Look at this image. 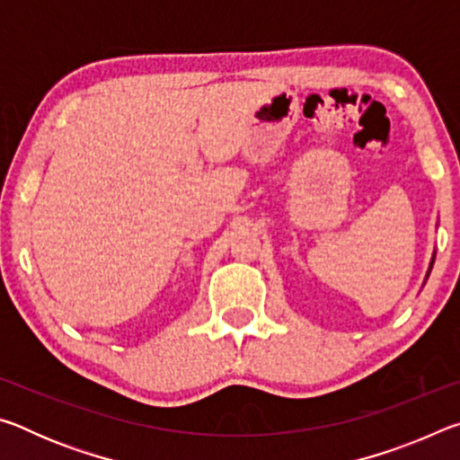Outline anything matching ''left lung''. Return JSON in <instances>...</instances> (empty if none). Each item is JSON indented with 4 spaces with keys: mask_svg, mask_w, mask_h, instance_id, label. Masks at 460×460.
Instances as JSON below:
<instances>
[{
    "mask_svg": "<svg viewBox=\"0 0 460 460\" xmlns=\"http://www.w3.org/2000/svg\"><path fill=\"white\" fill-rule=\"evenodd\" d=\"M434 258H436V252L432 253V260H430V266H428V271H426V279H428V276H430V271H432V266H434ZM426 279H424V284H426Z\"/></svg>",
    "mask_w": 460,
    "mask_h": 460,
    "instance_id": "1",
    "label": "left lung"
}]
</instances>
